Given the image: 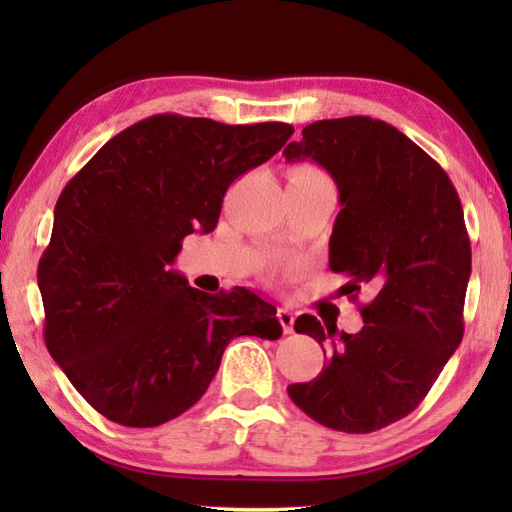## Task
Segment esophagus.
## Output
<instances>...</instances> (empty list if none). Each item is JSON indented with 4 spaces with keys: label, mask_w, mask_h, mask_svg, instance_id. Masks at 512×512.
<instances>
[{
    "label": "esophagus",
    "mask_w": 512,
    "mask_h": 512,
    "mask_svg": "<svg viewBox=\"0 0 512 512\" xmlns=\"http://www.w3.org/2000/svg\"><path fill=\"white\" fill-rule=\"evenodd\" d=\"M277 319H279L281 328H284L286 334L295 332V314H292L288 308H279L277 310Z\"/></svg>",
    "instance_id": "esophagus-1"
}]
</instances>
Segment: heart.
Here are the masks:
<instances>
[{
    "instance_id": "b5f03b06",
    "label": "heart",
    "mask_w": 512,
    "mask_h": 512,
    "mask_svg": "<svg viewBox=\"0 0 512 512\" xmlns=\"http://www.w3.org/2000/svg\"><path fill=\"white\" fill-rule=\"evenodd\" d=\"M317 182H330V178L325 173L312 165H299L288 173V184H317ZM270 270H277L279 262H270Z\"/></svg>"
}]
</instances>
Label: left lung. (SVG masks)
I'll return each instance as SVG.
<instances>
[{"label": "left lung", "mask_w": 512, "mask_h": 512, "mask_svg": "<svg viewBox=\"0 0 512 512\" xmlns=\"http://www.w3.org/2000/svg\"><path fill=\"white\" fill-rule=\"evenodd\" d=\"M301 134L286 160L319 162L339 187L330 268L350 275L347 295L365 284L378 292L361 306L356 334L301 314L295 330L328 343V363L310 383L288 385V396L323 427L372 433L420 405L464 336L471 242L462 202L438 162L378 118H330Z\"/></svg>", "instance_id": "left-lung-1"}]
</instances>
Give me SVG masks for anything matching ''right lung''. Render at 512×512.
Here are the masks:
<instances>
[{
  "instance_id": "obj_1",
  "label": "right lung",
  "mask_w": 512,
  "mask_h": 512,
  "mask_svg": "<svg viewBox=\"0 0 512 512\" xmlns=\"http://www.w3.org/2000/svg\"><path fill=\"white\" fill-rule=\"evenodd\" d=\"M288 123L156 114L123 129L65 184L39 259L43 339L107 420L158 427L198 402L235 336H281L277 308L242 286L206 295L169 270L211 233L228 187L273 158Z\"/></svg>"
}]
</instances>
